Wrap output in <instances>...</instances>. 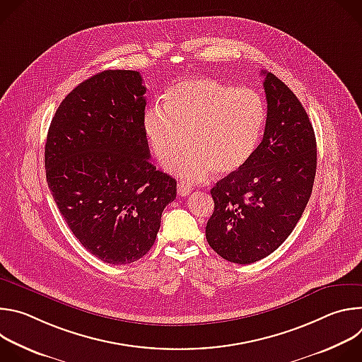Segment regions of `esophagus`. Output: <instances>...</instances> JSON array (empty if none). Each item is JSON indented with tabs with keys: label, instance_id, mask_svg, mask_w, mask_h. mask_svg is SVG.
<instances>
[{
	"label": "esophagus",
	"instance_id": "obj_1",
	"mask_svg": "<svg viewBox=\"0 0 362 362\" xmlns=\"http://www.w3.org/2000/svg\"><path fill=\"white\" fill-rule=\"evenodd\" d=\"M192 192V186L189 185V183H186V182H179L177 183V194L179 196H187L189 193Z\"/></svg>",
	"mask_w": 362,
	"mask_h": 362
}]
</instances>
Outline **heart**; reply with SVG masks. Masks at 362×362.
<instances>
[{
  "label": "heart",
  "mask_w": 362,
  "mask_h": 362,
  "mask_svg": "<svg viewBox=\"0 0 362 362\" xmlns=\"http://www.w3.org/2000/svg\"><path fill=\"white\" fill-rule=\"evenodd\" d=\"M265 105L256 91L230 87L215 78H186L162 97V109L144 115V132L154 156L176 165L185 179H202L212 170L225 176L239 170L261 140Z\"/></svg>",
  "instance_id": "obj_1"
}]
</instances>
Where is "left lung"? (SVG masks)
Wrapping results in <instances>:
<instances>
[{
  "mask_svg": "<svg viewBox=\"0 0 362 362\" xmlns=\"http://www.w3.org/2000/svg\"><path fill=\"white\" fill-rule=\"evenodd\" d=\"M265 76L268 103L264 139L252 158L211 190L215 211L206 239L223 259L247 265L276 250L300 219L313 193L317 140L292 90Z\"/></svg>",
  "mask_w": 362,
  "mask_h": 362,
  "instance_id": "1",
  "label": "left lung"
}]
</instances>
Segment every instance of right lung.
I'll return each instance as SVG.
<instances>
[{"label":"right lung","mask_w":362,"mask_h":362,"mask_svg":"<svg viewBox=\"0 0 362 362\" xmlns=\"http://www.w3.org/2000/svg\"><path fill=\"white\" fill-rule=\"evenodd\" d=\"M139 71L106 70L62 101L45 141V175L80 243L103 262L139 261L156 240L176 180L150 163Z\"/></svg>","instance_id":"add662e5"}]
</instances>
